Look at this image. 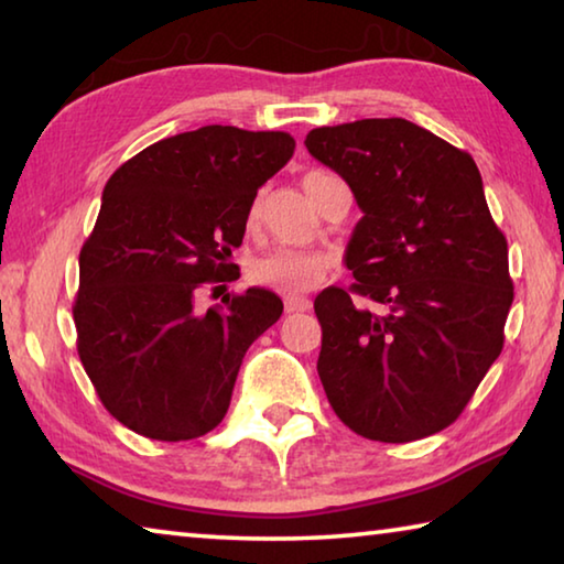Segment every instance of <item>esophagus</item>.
Masks as SVG:
<instances>
[{
    "label": "esophagus",
    "mask_w": 564,
    "mask_h": 564,
    "mask_svg": "<svg viewBox=\"0 0 564 564\" xmlns=\"http://www.w3.org/2000/svg\"><path fill=\"white\" fill-rule=\"evenodd\" d=\"M308 308H311L308 299H299V295H289V299H285V313H301Z\"/></svg>",
    "instance_id": "esophagus-1"
}]
</instances>
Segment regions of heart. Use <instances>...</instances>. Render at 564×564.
Wrapping results in <instances>:
<instances>
[{"label": "heart", "instance_id": "b5f03b06", "mask_svg": "<svg viewBox=\"0 0 564 564\" xmlns=\"http://www.w3.org/2000/svg\"><path fill=\"white\" fill-rule=\"evenodd\" d=\"M336 176L326 174V171H308L303 176V188L316 204L318 191ZM259 208H251V218H256ZM330 271V259L326 253L318 251H301V248H275V251L261 256L259 261L251 265V281L263 285V289L275 291L281 295H299L326 279Z\"/></svg>", "mask_w": 564, "mask_h": 564}]
</instances>
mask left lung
Instances as JSON below:
<instances>
[{
    "label": "left lung",
    "mask_w": 564,
    "mask_h": 564,
    "mask_svg": "<svg viewBox=\"0 0 564 564\" xmlns=\"http://www.w3.org/2000/svg\"><path fill=\"white\" fill-rule=\"evenodd\" d=\"M305 149L350 186V291L318 293V376L352 433L410 443L455 423L505 343L508 241L473 156L405 119L313 129ZM350 292L378 302L358 310Z\"/></svg>",
    "instance_id": "obj_1"
}]
</instances>
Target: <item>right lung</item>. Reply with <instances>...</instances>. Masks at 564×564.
<instances>
[{
	"mask_svg": "<svg viewBox=\"0 0 564 564\" xmlns=\"http://www.w3.org/2000/svg\"><path fill=\"white\" fill-rule=\"evenodd\" d=\"M285 131L202 127L113 171L79 253L76 350L104 408L151 441H194L221 423L251 343L281 318L265 289L198 313L226 281L259 188L293 156Z\"/></svg>",
	"mask_w": 564,
	"mask_h": 564,
	"instance_id": "add662e5",
	"label": "right lung"
}]
</instances>
